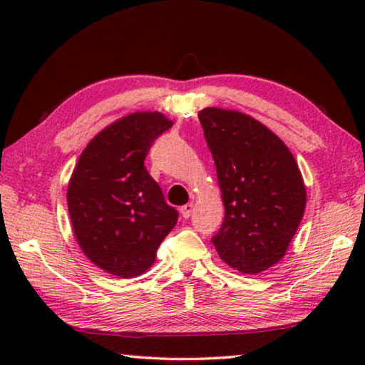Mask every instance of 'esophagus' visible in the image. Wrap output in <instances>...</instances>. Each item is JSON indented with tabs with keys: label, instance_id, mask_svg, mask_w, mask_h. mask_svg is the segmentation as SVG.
Segmentation results:
<instances>
[{
	"label": "esophagus",
	"instance_id": "obj_1",
	"mask_svg": "<svg viewBox=\"0 0 365 365\" xmlns=\"http://www.w3.org/2000/svg\"><path fill=\"white\" fill-rule=\"evenodd\" d=\"M193 209H195L193 202H188V205L182 206V207H180V214H182V217H183V219H188L190 215H191V212H193Z\"/></svg>",
	"mask_w": 365,
	"mask_h": 365
}]
</instances>
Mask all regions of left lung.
<instances>
[{
	"label": "left lung",
	"mask_w": 365,
	"mask_h": 365,
	"mask_svg": "<svg viewBox=\"0 0 365 365\" xmlns=\"http://www.w3.org/2000/svg\"><path fill=\"white\" fill-rule=\"evenodd\" d=\"M200 122L225 206L212 243L222 261L256 275L279 264L301 224L306 185L277 135L240 110L205 108Z\"/></svg>",
	"instance_id": "8db88e82"
}]
</instances>
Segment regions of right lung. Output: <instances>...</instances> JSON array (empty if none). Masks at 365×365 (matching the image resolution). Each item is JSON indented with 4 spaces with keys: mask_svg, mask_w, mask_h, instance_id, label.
Here are the masks:
<instances>
[{
    "mask_svg": "<svg viewBox=\"0 0 365 365\" xmlns=\"http://www.w3.org/2000/svg\"><path fill=\"white\" fill-rule=\"evenodd\" d=\"M174 125L163 113L123 115L86 145L67 187L72 230L96 267L120 279L138 277L156 261L178 212L148 174L153 141Z\"/></svg>",
    "mask_w": 365,
    "mask_h": 365,
    "instance_id": "1",
    "label": "right lung"
}]
</instances>
